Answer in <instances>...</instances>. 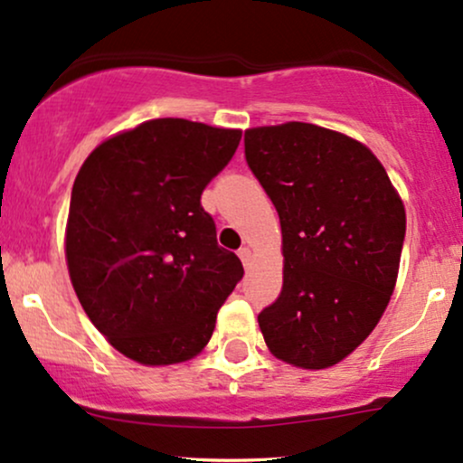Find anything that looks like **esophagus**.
<instances>
[{
    "label": "esophagus",
    "mask_w": 463,
    "mask_h": 463,
    "mask_svg": "<svg viewBox=\"0 0 463 463\" xmlns=\"http://www.w3.org/2000/svg\"><path fill=\"white\" fill-rule=\"evenodd\" d=\"M239 259H241V263H243V268H248L250 265V261H252V252H250V248L248 246H243V248H239Z\"/></svg>",
    "instance_id": "34e87169"
}]
</instances>
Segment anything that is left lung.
Listing matches in <instances>:
<instances>
[{
  "label": "left lung",
  "instance_id": "obj_1",
  "mask_svg": "<svg viewBox=\"0 0 463 463\" xmlns=\"http://www.w3.org/2000/svg\"><path fill=\"white\" fill-rule=\"evenodd\" d=\"M243 141L283 235V289L259 328L276 359L331 368L394 294L405 204L370 147L344 132L287 121L248 128Z\"/></svg>",
  "mask_w": 463,
  "mask_h": 463
}]
</instances>
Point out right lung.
Returning <instances> with one entry per match:
<instances>
[{
	"label": "right lung",
	"instance_id": "obj_1",
	"mask_svg": "<svg viewBox=\"0 0 463 463\" xmlns=\"http://www.w3.org/2000/svg\"><path fill=\"white\" fill-rule=\"evenodd\" d=\"M241 130L163 117L117 132L80 167L65 228L73 289L93 326L143 365L194 359L241 280L200 195Z\"/></svg>",
	"mask_w": 463,
	"mask_h": 463
}]
</instances>
